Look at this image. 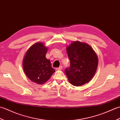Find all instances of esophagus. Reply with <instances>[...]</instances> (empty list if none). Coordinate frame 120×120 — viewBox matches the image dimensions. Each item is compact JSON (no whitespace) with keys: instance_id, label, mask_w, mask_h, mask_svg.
Returning a JSON list of instances; mask_svg holds the SVG:
<instances>
[{"instance_id":"esophagus-1","label":"esophagus","mask_w":120,"mask_h":120,"mask_svg":"<svg viewBox=\"0 0 120 120\" xmlns=\"http://www.w3.org/2000/svg\"><path fill=\"white\" fill-rule=\"evenodd\" d=\"M62 68H63V66H60L59 67L56 68V70H61V69H62Z\"/></svg>"}]
</instances>
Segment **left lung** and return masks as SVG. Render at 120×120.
<instances>
[{"instance_id": "left-lung-1", "label": "left lung", "mask_w": 120, "mask_h": 120, "mask_svg": "<svg viewBox=\"0 0 120 120\" xmlns=\"http://www.w3.org/2000/svg\"><path fill=\"white\" fill-rule=\"evenodd\" d=\"M70 66L65 72L69 82L74 86H81L91 80L96 72L98 57L89 45L74 41L67 47Z\"/></svg>"}]
</instances>
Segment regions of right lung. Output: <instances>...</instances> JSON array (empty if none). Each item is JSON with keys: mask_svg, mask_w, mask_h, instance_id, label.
<instances>
[{"mask_svg": "<svg viewBox=\"0 0 120 120\" xmlns=\"http://www.w3.org/2000/svg\"><path fill=\"white\" fill-rule=\"evenodd\" d=\"M47 51L42 43H36L27 51L23 60V69L27 77L39 84L45 83L55 71L45 57Z\"/></svg>", "mask_w": 120, "mask_h": 120, "instance_id": "1", "label": "right lung"}]
</instances>
